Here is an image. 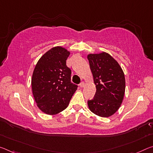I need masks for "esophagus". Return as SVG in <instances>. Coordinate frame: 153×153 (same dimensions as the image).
Segmentation results:
<instances>
[{"label":"esophagus","instance_id":"obj_1","mask_svg":"<svg viewBox=\"0 0 153 153\" xmlns=\"http://www.w3.org/2000/svg\"><path fill=\"white\" fill-rule=\"evenodd\" d=\"M84 85H85V84H84V82H82L80 84H79V86L81 87V88H83V87L84 86Z\"/></svg>","mask_w":153,"mask_h":153}]
</instances>
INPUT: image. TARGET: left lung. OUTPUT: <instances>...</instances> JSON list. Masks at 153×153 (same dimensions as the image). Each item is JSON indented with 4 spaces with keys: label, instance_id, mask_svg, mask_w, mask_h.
I'll return each mask as SVG.
<instances>
[{
    "label": "left lung",
    "instance_id": "obj_1",
    "mask_svg": "<svg viewBox=\"0 0 153 153\" xmlns=\"http://www.w3.org/2000/svg\"><path fill=\"white\" fill-rule=\"evenodd\" d=\"M90 68L96 85L94 98L88 101L92 112L101 117L114 114L123 102L125 78L117 61L108 53L88 55Z\"/></svg>",
    "mask_w": 153,
    "mask_h": 153
}]
</instances>
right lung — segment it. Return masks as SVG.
Wrapping results in <instances>:
<instances>
[{
  "label": "right lung",
  "mask_w": 153,
  "mask_h": 153,
  "mask_svg": "<svg viewBox=\"0 0 153 153\" xmlns=\"http://www.w3.org/2000/svg\"><path fill=\"white\" fill-rule=\"evenodd\" d=\"M69 54L63 48H53L42 56L34 69L31 80L34 98L47 114L64 110L78 87L71 82V70L66 65Z\"/></svg>",
  "instance_id": "add662e5"
}]
</instances>
